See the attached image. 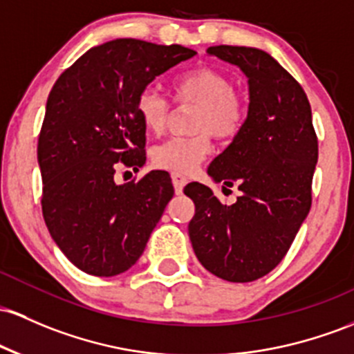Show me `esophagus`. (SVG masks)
I'll return each mask as SVG.
<instances>
[{
	"instance_id": "esophagus-1",
	"label": "esophagus",
	"mask_w": 354,
	"mask_h": 354,
	"mask_svg": "<svg viewBox=\"0 0 354 354\" xmlns=\"http://www.w3.org/2000/svg\"><path fill=\"white\" fill-rule=\"evenodd\" d=\"M171 180H173V186H174V192H176V195H180V193H183L185 185L188 183V180H186L185 174L171 173Z\"/></svg>"
}]
</instances>
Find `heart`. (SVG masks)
Returning a JSON list of instances; mask_svg holds the SVG:
<instances>
[{
    "label": "heart",
    "mask_w": 354,
    "mask_h": 354,
    "mask_svg": "<svg viewBox=\"0 0 354 354\" xmlns=\"http://www.w3.org/2000/svg\"><path fill=\"white\" fill-rule=\"evenodd\" d=\"M178 104L196 106L193 131L189 138H173L154 147L153 162L173 173H192L212 151L209 133L218 139H230L240 133L245 122V100L234 91V80L227 73L212 67L188 70L171 84ZM136 114L142 127L151 134L165 131L169 104L158 92L142 91L136 99Z\"/></svg>",
    "instance_id": "b5f03b06"
}]
</instances>
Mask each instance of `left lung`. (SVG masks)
<instances>
[{
	"mask_svg": "<svg viewBox=\"0 0 354 354\" xmlns=\"http://www.w3.org/2000/svg\"><path fill=\"white\" fill-rule=\"evenodd\" d=\"M242 70L248 112L240 133L208 166L215 183L239 186L234 205L220 203L208 186L186 185L195 203L188 225L198 260L228 282H252L279 266L310 209L317 138L306 92L263 50L209 46Z\"/></svg>",
	"mask_w": 354,
	"mask_h": 354,
	"instance_id": "left-lung-1",
	"label": "left lung"
}]
</instances>
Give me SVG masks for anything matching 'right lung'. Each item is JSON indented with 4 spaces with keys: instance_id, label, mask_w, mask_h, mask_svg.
Instances as JSON below:
<instances>
[{
    "instance_id": "add662e5",
    "label": "right lung",
    "mask_w": 354,
    "mask_h": 354,
    "mask_svg": "<svg viewBox=\"0 0 354 354\" xmlns=\"http://www.w3.org/2000/svg\"><path fill=\"white\" fill-rule=\"evenodd\" d=\"M195 55L181 45L118 38L85 52L53 85L38 138L41 209L53 242L80 270L112 277L145 252L174 195L171 178L151 171L118 185L115 168L146 162L138 95Z\"/></svg>"
}]
</instances>
